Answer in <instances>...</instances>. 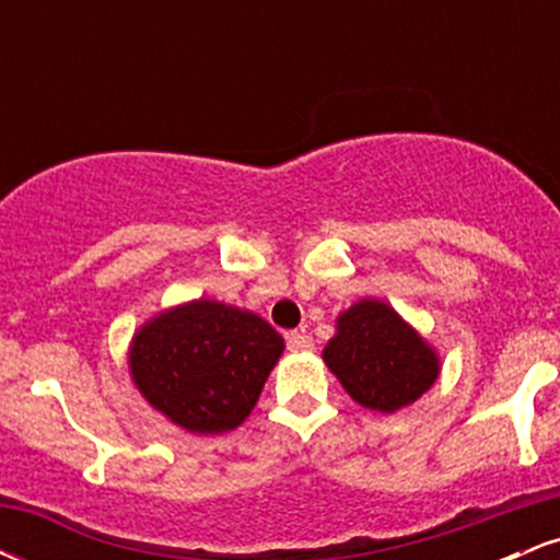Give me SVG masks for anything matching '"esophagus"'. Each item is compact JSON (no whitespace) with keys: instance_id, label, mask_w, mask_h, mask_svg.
I'll return each instance as SVG.
<instances>
[{"instance_id":"1","label":"esophagus","mask_w":560,"mask_h":560,"mask_svg":"<svg viewBox=\"0 0 560 560\" xmlns=\"http://www.w3.org/2000/svg\"><path fill=\"white\" fill-rule=\"evenodd\" d=\"M289 347H292V350H298V352H311L313 350L311 334L292 331V334H289Z\"/></svg>"}]
</instances>
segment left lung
I'll return each instance as SVG.
<instances>
[{
    "instance_id": "left-lung-1",
    "label": "left lung",
    "mask_w": 560,
    "mask_h": 560,
    "mask_svg": "<svg viewBox=\"0 0 560 560\" xmlns=\"http://www.w3.org/2000/svg\"><path fill=\"white\" fill-rule=\"evenodd\" d=\"M324 363L358 405L397 413L432 389L440 355L389 302L363 298L337 316Z\"/></svg>"
}]
</instances>
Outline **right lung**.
Returning a JSON list of instances; mask_svg holds the SVG:
<instances>
[{
  "label": "right lung",
  "instance_id": "obj_1",
  "mask_svg": "<svg viewBox=\"0 0 560 560\" xmlns=\"http://www.w3.org/2000/svg\"><path fill=\"white\" fill-rule=\"evenodd\" d=\"M284 352L268 320L218 300L165 307L133 331L128 374L158 413L191 434L244 423Z\"/></svg>",
  "mask_w": 560,
  "mask_h": 560
}]
</instances>
